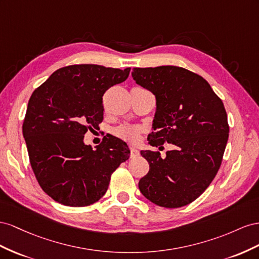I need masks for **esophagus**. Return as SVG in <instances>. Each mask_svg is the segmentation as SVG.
Returning a JSON list of instances; mask_svg holds the SVG:
<instances>
[{
  "label": "esophagus",
  "instance_id": "1",
  "mask_svg": "<svg viewBox=\"0 0 259 259\" xmlns=\"http://www.w3.org/2000/svg\"><path fill=\"white\" fill-rule=\"evenodd\" d=\"M139 155V151L135 147H130V156L131 157H137Z\"/></svg>",
  "mask_w": 259,
  "mask_h": 259
}]
</instances>
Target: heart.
<instances>
[{"instance_id": "obj_1", "label": "heart", "mask_w": 259, "mask_h": 259, "mask_svg": "<svg viewBox=\"0 0 259 259\" xmlns=\"http://www.w3.org/2000/svg\"><path fill=\"white\" fill-rule=\"evenodd\" d=\"M115 137L119 138L123 141L135 144L139 141L140 135H141V129L136 125H119L113 130Z\"/></svg>"}]
</instances>
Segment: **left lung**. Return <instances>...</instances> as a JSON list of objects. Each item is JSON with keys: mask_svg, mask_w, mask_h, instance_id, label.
I'll return each instance as SVG.
<instances>
[{"mask_svg": "<svg viewBox=\"0 0 259 259\" xmlns=\"http://www.w3.org/2000/svg\"><path fill=\"white\" fill-rule=\"evenodd\" d=\"M132 78L156 98L149 143L175 145L165 157L141 152L150 170L139 189L161 207H182L208 188L220 168L229 138L224 103L203 77L177 66L134 68Z\"/></svg>", "mask_w": 259, "mask_h": 259, "instance_id": "8db88e82", "label": "left lung"}]
</instances>
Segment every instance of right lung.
<instances>
[{
	"label": "right lung",
	"mask_w": 259,
	"mask_h": 259,
	"mask_svg": "<svg viewBox=\"0 0 259 259\" xmlns=\"http://www.w3.org/2000/svg\"><path fill=\"white\" fill-rule=\"evenodd\" d=\"M123 70L94 64L57 69L33 91L23 123L30 165L40 187L55 202L83 207L106 193L110 176L130 151L113 136L93 150L88 130L103 120V95L128 78Z\"/></svg>",
	"instance_id": "right-lung-1"
}]
</instances>
